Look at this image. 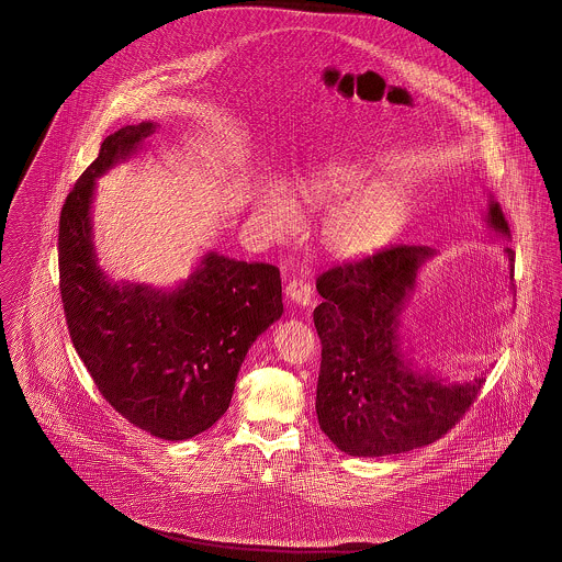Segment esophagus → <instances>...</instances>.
<instances>
[{
  "label": "esophagus",
  "instance_id": "34e87169",
  "mask_svg": "<svg viewBox=\"0 0 562 562\" xmlns=\"http://www.w3.org/2000/svg\"><path fill=\"white\" fill-rule=\"evenodd\" d=\"M286 297L293 305H310L312 303V286L305 280H291L286 284Z\"/></svg>",
  "mask_w": 562,
  "mask_h": 562
}]
</instances>
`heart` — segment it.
Returning <instances> with one entry per match:
<instances>
[{
	"instance_id": "obj_1",
	"label": "heart",
	"mask_w": 562,
	"mask_h": 562,
	"mask_svg": "<svg viewBox=\"0 0 562 562\" xmlns=\"http://www.w3.org/2000/svg\"><path fill=\"white\" fill-rule=\"evenodd\" d=\"M329 212L325 244L340 259H366L395 239L406 217V201L393 190H379L361 165L329 162L302 177L293 194L269 183L260 190L259 216L273 237H286L300 226V210Z\"/></svg>"
}]
</instances>
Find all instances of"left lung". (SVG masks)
I'll use <instances>...</instances> for the list:
<instances>
[{"instance_id": "obj_1", "label": "left lung", "mask_w": 562, "mask_h": 562, "mask_svg": "<svg viewBox=\"0 0 562 562\" xmlns=\"http://www.w3.org/2000/svg\"><path fill=\"white\" fill-rule=\"evenodd\" d=\"M485 224L509 239V224L490 196ZM514 284L516 252L507 246ZM428 246H395L338 265L316 280L314 307L321 338L316 415L321 430L348 456L406 453L449 432L485 383L447 381L419 370L402 346L400 314L415 293L419 269L434 259Z\"/></svg>"}]
</instances>
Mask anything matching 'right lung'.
<instances>
[{
	"label": "right lung",
	"mask_w": 562,
	"mask_h": 562,
	"mask_svg": "<svg viewBox=\"0 0 562 562\" xmlns=\"http://www.w3.org/2000/svg\"><path fill=\"white\" fill-rule=\"evenodd\" d=\"M154 122L109 134L59 216V291L72 345L95 387L130 424L188 440L226 413L239 368L282 312L280 269L205 252L175 289L113 282L98 265L95 179L126 162Z\"/></svg>",
	"instance_id": "add662e5"
}]
</instances>
